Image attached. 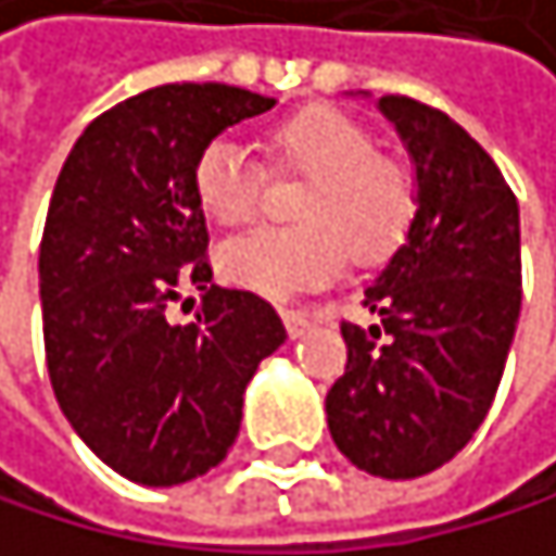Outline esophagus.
Returning <instances> with one entry per match:
<instances>
[{"label":"esophagus","mask_w":556,"mask_h":556,"mask_svg":"<svg viewBox=\"0 0 556 556\" xmlns=\"http://www.w3.org/2000/svg\"><path fill=\"white\" fill-rule=\"evenodd\" d=\"M283 324H287V333L296 341V338H303L306 330H311V317H306L303 311H283Z\"/></svg>","instance_id":"obj_1"}]
</instances>
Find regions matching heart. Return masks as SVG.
Segmentation results:
<instances>
[{
	"label": "heart",
	"mask_w": 556,
	"mask_h": 556,
	"mask_svg": "<svg viewBox=\"0 0 556 556\" xmlns=\"http://www.w3.org/2000/svg\"><path fill=\"white\" fill-rule=\"evenodd\" d=\"M266 151L280 172L306 175L293 215L300 226L256 229L218 250L229 283L266 300H293L330 283L344 266L375 263L402 242L415 185L399 157L375 151L371 130L351 114L314 104L269 127ZM192 192L218 226H245L263 202V172L242 144L215 138L192 168Z\"/></svg>",
	"instance_id": "b5f03b06"
}]
</instances>
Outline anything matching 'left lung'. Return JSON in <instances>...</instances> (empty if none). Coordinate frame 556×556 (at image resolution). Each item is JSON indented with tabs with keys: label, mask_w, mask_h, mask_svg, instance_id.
<instances>
[{
	"label": "left lung",
	"mask_w": 556,
	"mask_h": 556,
	"mask_svg": "<svg viewBox=\"0 0 556 556\" xmlns=\"http://www.w3.org/2000/svg\"><path fill=\"white\" fill-rule=\"evenodd\" d=\"M418 208L405 245L364 290L378 317L341 324L348 364L327 391V429L381 479L445 466L496 399L520 320V205L493 157L448 114L388 93Z\"/></svg>",
	"instance_id": "obj_1"
}]
</instances>
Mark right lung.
Segmentation results:
<instances>
[{"label": "right lung", "instance_id": "right-lung-1", "mask_svg": "<svg viewBox=\"0 0 556 556\" xmlns=\"http://www.w3.org/2000/svg\"><path fill=\"white\" fill-rule=\"evenodd\" d=\"M273 104L226 84L151 87L90 121L56 178L39 242L50 384L93 456L141 486L223 463L245 384L287 341L263 296L212 283L192 192L202 148ZM181 282L203 290L192 325L164 317Z\"/></svg>", "mask_w": 556, "mask_h": 556}]
</instances>
